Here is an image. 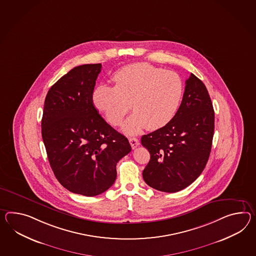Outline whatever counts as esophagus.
I'll return each instance as SVG.
<instances>
[{
	"instance_id": "esophagus-1",
	"label": "esophagus",
	"mask_w": 256,
	"mask_h": 256,
	"mask_svg": "<svg viewBox=\"0 0 256 256\" xmlns=\"http://www.w3.org/2000/svg\"><path fill=\"white\" fill-rule=\"evenodd\" d=\"M128 140H130V144L132 149H135L138 145L140 144H138V140L137 138H130Z\"/></svg>"
}]
</instances>
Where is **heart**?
<instances>
[{"label":"heart","mask_w":256,"mask_h":256,"mask_svg":"<svg viewBox=\"0 0 256 256\" xmlns=\"http://www.w3.org/2000/svg\"><path fill=\"white\" fill-rule=\"evenodd\" d=\"M116 86L94 88L92 104L112 126H118L130 109L135 112L123 125L128 134L144 128L156 130L168 125L178 112L185 86L180 76L147 62H136L118 70Z\"/></svg>","instance_id":"obj_1"}]
</instances>
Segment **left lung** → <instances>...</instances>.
<instances>
[{"mask_svg":"<svg viewBox=\"0 0 256 256\" xmlns=\"http://www.w3.org/2000/svg\"><path fill=\"white\" fill-rule=\"evenodd\" d=\"M214 112L206 85L190 74L180 106L168 125L144 135L150 152L142 172L150 187L176 192L190 186L206 168L212 148Z\"/></svg>","mask_w":256,"mask_h":256,"instance_id":"1","label":"left lung"}]
</instances>
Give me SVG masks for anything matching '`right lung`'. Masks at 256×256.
I'll use <instances>...</instances> for the list:
<instances>
[{"mask_svg":"<svg viewBox=\"0 0 256 256\" xmlns=\"http://www.w3.org/2000/svg\"><path fill=\"white\" fill-rule=\"evenodd\" d=\"M100 64H82L50 87L44 102L42 135L57 180L73 194L96 196L116 178V164L131 150L128 138L92 104Z\"/></svg>","mask_w":256,"mask_h":256,"instance_id":"add662e5","label":"right lung"}]
</instances>
